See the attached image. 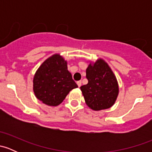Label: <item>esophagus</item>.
Listing matches in <instances>:
<instances>
[{
  "label": "esophagus",
  "instance_id": "esophagus-1",
  "mask_svg": "<svg viewBox=\"0 0 152 152\" xmlns=\"http://www.w3.org/2000/svg\"><path fill=\"white\" fill-rule=\"evenodd\" d=\"M76 84H77L78 87H80L81 86H82V82H81V81H78V82H76Z\"/></svg>",
  "mask_w": 152,
  "mask_h": 152
}]
</instances>
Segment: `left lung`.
<instances>
[{
	"mask_svg": "<svg viewBox=\"0 0 152 152\" xmlns=\"http://www.w3.org/2000/svg\"><path fill=\"white\" fill-rule=\"evenodd\" d=\"M88 83L80 87L86 104L95 111L109 109L114 105L119 93L116 76L103 59L90 61L86 69Z\"/></svg>",
	"mask_w": 152,
	"mask_h": 152,
	"instance_id": "obj_1",
	"label": "left lung"
}]
</instances>
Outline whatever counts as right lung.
Returning a JSON list of instances; mask_svg holds the SVG:
<instances>
[{
    "label": "right lung",
    "mask_w": 152,
    "mask_h": 152,
    "mask_svg": "<svg viewBox=\"0 0 152 152\" xmlns=\"http://www.w3.org/2000/svg\"><path fill=\"white\" fill-rule=\"evenodd\" d=\"M78 87L67 70V62L59 53L45 59L37 70L33 79L35 96L50 107L60 104L70 91Z\"/></svg>",
    "instance_id": "right-lung-1"
}]
</instances>
